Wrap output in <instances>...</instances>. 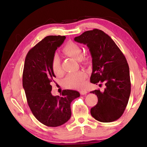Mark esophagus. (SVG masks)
Here are the masks:
<instances>
[{
  "instance_id": "esophagus-1",
  "label": "esophagus",
  "mask_w": 147,
  "mask_h": 147,
  "mask_svg": "<svg viewBox=\"0 0 147 147\" xmlns=\"http://www.w3.org/2000/svg\"><path fill=\"white\" fill-rule=\"evenodd\" d=\"M87 92H88L86 90H80V93L82 95H85V94H87Z\"/></svg>"
}]
</instances>
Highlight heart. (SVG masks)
I'll use <instances>...</instances> for the list:
<instances>
[{
  "label": "heart",
  "mask_w": 147,
  "mask_h": 147,
  "mask_svg": "<svg viewBox=\"0 0 147 147\" xmlns=\"http://www.w3.org/2000/svg\"><path fill=\"white\" fill-rule=\"evenodd\" d=\"M63 51L66 55L79 61L82 64H85L88 61L87 57L83 55L82 48L76 43L72 41L67 42L63 48ZM51 68L53 72L57 76H61L63 74L60 58L57 55H55L53 57ZM86 76V74L82 71L70 73L64 79L65 86L68 88H82L84 85V80Z\"/></svg>",
  "instance_id": "obj_1"
}]
</instances>
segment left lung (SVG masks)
<instances>
[{"label":"left lung","instance_id":"left-lung-1","mask_svg":"<svg viewBox=\"0 0 147 147\" xmlns=\"http://www.w3.org/2000/svg\"><path fill=\"white\" fill-rule=\"evenodd\" d=\"M74 40L90 49L92 63L91 83H104L105 86L103 91L90 92L98 98L97 104L91 109L92 117L103 123L116 121L124 113L131 94L129 68L125 56L112 38L101 30L86 31Z\"/></svg>","mask_w":147,"mask_h":147}]
</instances>
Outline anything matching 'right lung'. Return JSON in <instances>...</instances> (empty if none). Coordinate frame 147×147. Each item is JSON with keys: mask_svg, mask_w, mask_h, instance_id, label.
<instances>
[{"mask_svg": "<svg viewBox=\"0 0 147 147\" xmlns=\"http://www.w3.org/2000/svg\"><path fill=\"white\" fill-rule=\"evenodd\" d=\"M65 36L49 35L29 51L23 74V86L31 112L38 121L49 127L65 123L71 117L70 104L79 92L65 90L61 97L51 94V83L56 77L51 61Z\"/></svg>", "mask_w": 147, "mask_h": 147, "instance_id": "obj_1", "label": "right lung"}]
</instances>
